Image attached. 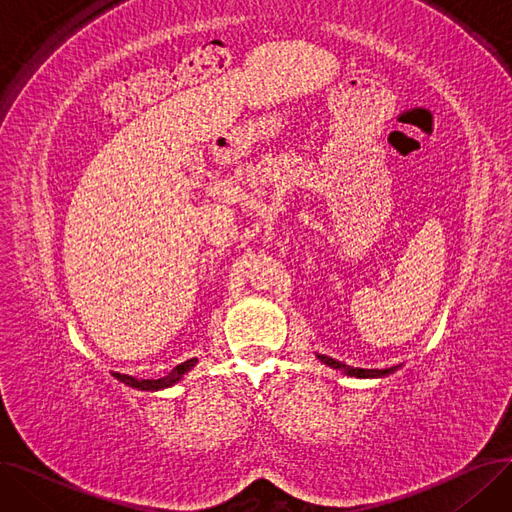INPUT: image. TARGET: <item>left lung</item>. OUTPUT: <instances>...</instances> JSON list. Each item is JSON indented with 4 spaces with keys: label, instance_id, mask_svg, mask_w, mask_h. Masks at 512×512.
I'll return each instance as SVG.
<instances>
[{
    "label": "left lung",
    "instance_id": "1",
    "mask_svg": "<svg viewBox=\"0 0 512 512\" xmlns=\"http://www.w3.org/2000/svg\"><path fill=\"white\" fill-rule=\"evenodd\" d=\"M317 359H321L326 365H330V367H334V369L344 371L346 375H355V378H382V375H388V373H392V371L398 369V365H396V367H390V369H361V367L344 365V363H340V361H336V359H332V357H326V355H317Z\"/></svg>",
    "mask_w": 512,
    "mask_h": 512
}]
</instances>
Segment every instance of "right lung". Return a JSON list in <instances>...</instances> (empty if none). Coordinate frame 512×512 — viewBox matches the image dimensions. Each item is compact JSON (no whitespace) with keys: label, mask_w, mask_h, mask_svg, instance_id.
I'll return each instance as SVG.
<instances>
[{"label":"right lung","mask_w":512,"mask_h":512,"mask_svg":"<svg viewBox=\"0 0 512 512\" xmlns=\"http://www.w3.org/2000/svg\"><path fill=\"white\" fill-rule=\"evenodd\" d=\"M195 363H197V359H188V361L176 365L168 375H164V378H159V380H137V378H130V375H124V373H114V375H116V378H118L120 382L132 386V388H139V390H159V388H168V386L176 384V382L182 378V375H184L188 369H191Z\"/></svg>","instance_id":"right-lung-1"}]
</instances>
